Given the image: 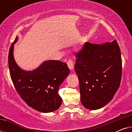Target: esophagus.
Segmentation results:
<instances>
[{
  "mask_svg": "<svg viewBox=\"0 0 132 132\" xmlns=\"http://www.w3.org/2000/svg\"><path fill=\"white\" fill-rule=\"evenodd\" d=\"M67 65L68 68H70V70H72L74 69V63L73 61L71 60V59H70L69 61L67 62Z\"/></svg>",
  "mask_w": 132,
  "mask_h": 132,
  "instance_id": "34e87169",
  "label": "esophagus"
}]
</instances>
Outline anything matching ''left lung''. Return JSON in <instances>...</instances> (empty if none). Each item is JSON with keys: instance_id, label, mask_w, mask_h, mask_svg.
Masks as SVG:
<instances>
[{"instance_id": "obj_1", "label": "left lung", "mask_w": 132, "mask_h": 132, "mask_svg": "<svg viewBox=\"0 0 132 132\" xmlns=\"http://www.w3.org/2000/svg\"><path fill=\"white\" fill-rule=\"evenodd\" d=\"M76 57L81 103L88 109H100L113 98L120 85L122 61L117 41L87 42Z\"/></svg>"}]
</instances>
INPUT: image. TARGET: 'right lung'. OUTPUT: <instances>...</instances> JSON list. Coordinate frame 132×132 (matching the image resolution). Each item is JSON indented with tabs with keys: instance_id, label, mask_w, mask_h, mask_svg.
<instances>
[{
	"instance_id": "add662e5",
	"label": "right lung",
	"mask_w": 132,
	"mask_h": 132,
	"mask_svg": "<svg viewBox=\"0 0 132 132\" xmlns=\"http://www.w3.org/2000/svg\"><path fill=\"white\" fill-rule=\"evenodd\" d=\"M10 48L8 65L14 87L28 106L44 113L55 111L62 104L59 86L70 73L66 63L57 60L44 61L38 67L26 71L20 67L14 57V44Z\"/></svg>"
}]
</instances>
